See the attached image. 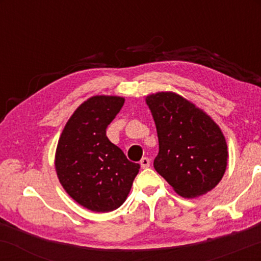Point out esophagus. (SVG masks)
Instances as JSON below:
<instances>
[{
	"label": "esophagus",
	"mask_w": 261,
	"mask_h": 261,
	"mask_svg": "<svg viewBox=\"0 0 261 261\" xmlns=\"http://www.w3.org/2000/svg\"><path fill=\"white\" fill-rule=\"evenodd\" d=\"M149 163H151V161H149L147 157H143L142 160L140 161L141 168H143V169H145V168H148V167H149Z\"/></svg>",
	"instance_id": "1"
}]
</instances>
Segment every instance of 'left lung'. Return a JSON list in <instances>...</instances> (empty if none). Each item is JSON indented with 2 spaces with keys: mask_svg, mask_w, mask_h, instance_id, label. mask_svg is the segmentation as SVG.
Returning <instances> with one entry per match:
<instances>
[{
  "mask_svg": "<svg viewBox=\"0 0 261 261\" xmlns=\"http://www.w3.org/2000/svg\"><path fill=\"white\" fill-rule=\"evenodd\" d=\"M160 152L154 169L182 197L212 190L226 172L227 143L218 125L193 103L173 92L147 95Z\"/></svg>",
  "mask_w": 261,
  "mask_h": 261,
  "instance_id": "left-lung-1",
  "label": "left lung"
}]
</instances>
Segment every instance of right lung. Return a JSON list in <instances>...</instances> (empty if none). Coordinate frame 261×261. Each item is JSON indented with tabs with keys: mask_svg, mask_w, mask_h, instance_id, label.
I'll return each instance as SVG.
<instances>
[{
	"mask_svg": "<svg viewBox=\"0 0 261 261\" xmlns=\"http://www.w3.org/2000/svg\"><path fill=\"white\" fill-rule=\"evenodd\" d=\"M124 101L114 95L87 99L65 125L56 148L60 182L74 201L94 212L120 207L140 169L107 137L108 125Z\"/></svg>",
	"mask_w": 261,
	"mask_h": 261,
	"instance_id": "right-lung-1",
	"label": "right lung"
}]
</instances>
